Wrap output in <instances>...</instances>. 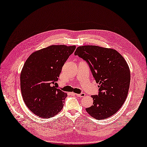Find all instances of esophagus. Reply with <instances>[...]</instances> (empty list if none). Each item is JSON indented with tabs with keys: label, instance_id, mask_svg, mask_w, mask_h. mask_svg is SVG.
Here are the masks:
<instances>
[{
	"label": "esophagus",
	"instance_id": "34e87169",
	"mask_svg": "<svg viewBox=\"0 0 147 147\" xmlns=\"http://www.w3.org/2000/svg\"><path fill=\"white\" fill-rule=\"evenodd\" d=\"M73 94H74V95H76L78 97H84L85 95H86V94H85L84 93H81L80 94H77V93H73Z\"/></svg>",
	"mask_w": 147,
	"mask_h": 147
}]
</instances>
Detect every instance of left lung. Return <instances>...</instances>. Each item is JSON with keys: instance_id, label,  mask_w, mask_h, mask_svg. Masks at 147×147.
Here are the masks:
<instances>
[{"instance_id": "left-lung-1", "label": "left lung", "mask_w": 147, "mask_h": 147, "mask_svg": "<svg viewBox=\"0 0 147 147\" xmlns=\"http://www.w3.org/2000/svg\"><path fill=\"white\" fill-rule=\"evenodd\" d=\"M78 55L89 65L96 83L98 95H92L93 105L86 110L98 120L113 115L125 102L130 84V70L126 61L116 50L98 46H79Z\"/></svg>"}]
</instances>
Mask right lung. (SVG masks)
<instances>
[{"label": "right lung", "mask_w": 147, "mask_h": 147, "mask_svg": "<svg viewBox=\"0 0 147 147\" xmlns=\"http://www.w3.org/2000/svg\"><path fill=\"white\" fill-rule=\"evenodd\" d=\"M76 46L52 45L33 53L23 66L21 90L26 105L40 117H54L62 109L67 94L57 88L61 68Z\"/></svg>", "instance_id": "obj_1"}]
</instances>
